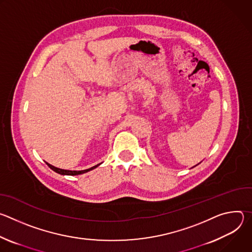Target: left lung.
<instances>
[{
    "mask_svg": "<svg viewBox=\"0 0 252 252\" xmlns=\"http://www.w3.org/2000/svg\"><path fill=\"white\" fill-rule=\"evenodd\" d=\"M196 165H197V164H196ZM196 165H194V166H196ZM194 166H193V167H194Z\"/></svg>",
    "mask_w": 252,
    "mask_h": 252,
    "instance_id": "obj_1",
    "label": "left lung"
}]
</instances>
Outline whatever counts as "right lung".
I'll use <instances>...</instances> for the list:
<instances>
[{
    "label": "right lung",
    "mask_w": 252,
    "mask_h": 252,
    "mask_svg": "<svg viewBox=\"0 0 252 252\" xmlns=\"http://www.w3.org/2000/svg\"><path fill=\"white\" fill-rule=\"evenodd\" d=\"M46 163L48 164V166H49L51 169H53L54 171H56L57 173H60V174H62V175H78V174H83V173H86V172H88V171H90V170L94 169V168L97 167L99 164H101V162H100V163H98V164H96V165H94V166H93V167H91V168L84 169V170H68V169H63V168L56 167V166H54V165L48 163L47 161H46Z\"/></svg>",
    "instance_id": "right-lung-1"
}]
</instances>
